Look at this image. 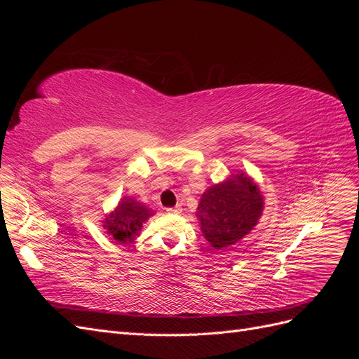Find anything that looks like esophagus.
<instances>
[{
  "instance_id": "1",
  "label": "esophagus",
  "mask_w": 359,
  "mask_h": 359,
  "mask_svg": "<svg viewBox=\"0 0 359 359\" xmlns=\"http://www.w3.org/2000/svg\"><path fill=\"white\" fill-rule=\"evenodd\" d=\"M169 214H181V206H175V208H168Z\"/></svg>"
}]
</instances>
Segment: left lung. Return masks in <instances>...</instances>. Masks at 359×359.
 Instances as JSON below:
<instances>
[{
    "label": "left lung",
    "instance_id": "left-lung-1",
    "mask_svg": "<svg viewBox=\"0 0 359 359\" xmlns=\"http://www.w3.org/2000/svg\"><path fill=\"white\" fill-rule=\"evenodd\" d=\"M262 211L264 198L257 184L245 173H232L202 194L196 215L206 241L223 250L253 231Z\"/></svg>",
    "mask_w": 359,
    "mask_h": 359
}]
</instances>
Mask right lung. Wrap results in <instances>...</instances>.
Instances as JSON below:
<instances>
[{"mask_svg": "<svg viewBox=\"0 0 359 359\" xmlns=\"http://www.w3.org/2000/svg\"><path fill=\"white\" fill-rule=\"evenodd\" d=\"M154 212L144 203L135 201L130 196H124L118 202L116 208L106 215L102 222L106 232L109 233L116 243L127 244L133 241L139 235L142 224L149 219Z\"/></svg>", "mask_w": 359, "mask_h": 359, "instance_id": "1", "label": "right lung"}]
</instances>
